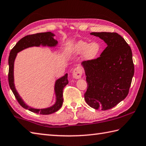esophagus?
Listing matches in <instances>:
<instances>
[{"instance_id":"obj_1","label":"esophagus","mask_w":146,"mask_h":146,"mask_svg":"<svg viewBox=\"0 0 146 146\" xmlns=\"http://www.w3.org/2000/svg\"><path fill=\"white\" fill-rule=\"evenodd\" d=\"M82 75V69L79 66L76 67L72 71V76L74 79L81 78Z\"/></svg>"}]
</instances>
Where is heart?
<instances>
[{
  "label": "heart",
  "mask_w": 146,
  "mask_h": 146,
  "mask_svg": "<svg viewBox=\"0 0 146 146\" xmlns=\"http://www.w3.org/2000/svg\"><path fill=\"white\" fill-rule=\"evenodd\" d=\"M101 46L98 42L91 43L85 41H79L70 50L72 54L79 55L84 52V58L86 60H91L96 58L101 51Z\"/></svg>",
  "instance_id": "obj_1"
}]
</instances>
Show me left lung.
Returning a JSON list of instances; mask_svg holds the SVG:
<instances>
[{"label": "left lung", "instance_id": "obj_1", "mask_svg": "<svg viewBox=\"0 0 146 146\" xmlns=\"http://www.w3.org/2000/svg\"><path fill=\"white\" fill-rule=\"evenodd\" d=\"M107 44L100 56L82 62L88 84L84 99L96 110L111 109L129 94L134 65L130 46L117 33L93 32Z\"/></svg>", "mask_w": 146, "mask_h": 146}]
</instances>
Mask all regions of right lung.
Segmentation results:
<instances>
[{"instance_id": "right-lung-1", "label": "right lung", "mask_w": 146, "mask_h": 146, "mask_svg": "<svg viewBox=\"0 0 146 146\" xmlns=\"http://www.w3.org/2000/svg\"><path fill=\"white\" fill-rule=\"evenodd\" d=\"M54 35L51 32L40 33L33 35H27L21 38L13 48L11 50L9 56V74L8 80L9 84L13 91V94L16 97L19 105L23 107L24 108L31 111L36 113H40L41 115H49L53 113L60 109L62 104H63V90L69 81L67 79V74H65V76L61 78L57 79L55 84V92L56 95V102L52 106L44 109H36L31 108L26 105L21 98L19 96V94L15 88L14 83V63L15 58L17 55V53L21 50L31 46H39L40 44L43 46H55L58 43V41L53 38Z\"/></svg>"}]
</instances>
